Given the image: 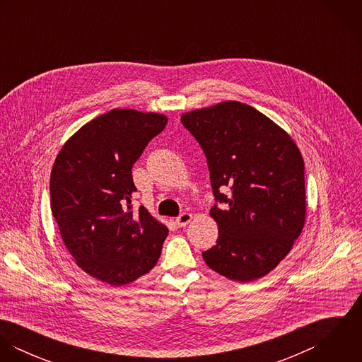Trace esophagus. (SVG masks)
Returning <instances> with one entry per match:
<instances>
[{"instance_id":"obj_1","label":"esophagus","mask_w":362,"mask_h":362,"mask_svg":"<svg viewBox=\"0 0 362 362\" xmlns=\"http://www.w3.org/2000/svg\"><path fill=\"white\" fill-rule=\"evenodd\" d=\"M191 220H192V214H191V213H182V214H180V216L175 218V223H177L178 227H184V226H187L188 223H191Z\"/></svg>"}]
</instances>
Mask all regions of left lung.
<instances>
[{
    "instance_id": "1",
    "label": "left lung",
    "mask_w": 362,
    "mask_h": 362,
    "mask_svg": "<svg viewBox=\"0 0 362 362\" xmlns=\"http://www.w3.org/2000/svg\"><path fill=\"white\" fill-rule=\"evenodd\" d=\"M181 122L204 149L214 199L223 204L210 209L218 237L204 260L230 280H257L286 258L304 228L301 152L270 118L234 100L185 112Z\"/></svg>"
}]
</instances>
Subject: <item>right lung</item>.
Listing matches in <instances>:
<instances>
[{
    "mask_svg": "<svg viewBox=\"0 0 362 362\" xmlns=\"http://www.w3.org/2000/svg\"><path fill=\"white\" fill-rule=\"evenodd\" d=\"M167 117L114 108L76 131L50 177L52 211L76 264L92 277L129 284L155 267L168 228L145 209L132 211V165Z\"/></svg>",
    "mask_w": 362,
    "mask_h": 362,
    "instance_id": "1",
    "label": "right lung"
}]
</instances>
